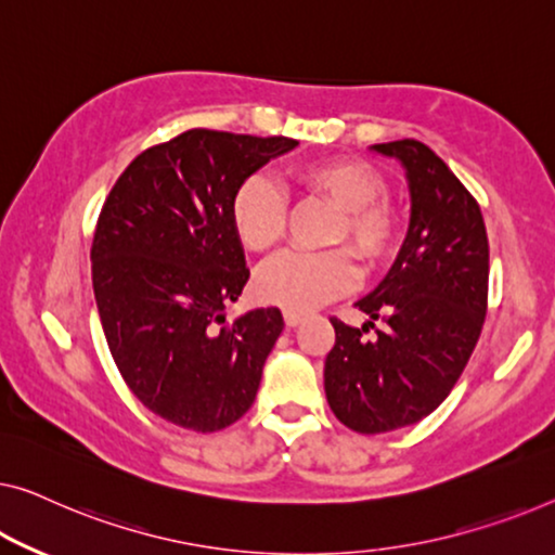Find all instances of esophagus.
<instances>
[{"label":"esophagus","instance_id":"1","mask_svg":"<svg viewBox=\"0 0 555 555\" xmlns=\"http://www.w3.org/2000/svg\"><path fill=\"white\" fill-rule=\"evenodd\" d=\"M284 321H286V326H288V328H294V326H299L301 321H304V313H301V311H292V309H286V311H284Z\"/></svg>","mask_w":555,"mask_h":555}]
</instances>
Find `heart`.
<instances>
[{"label":"heart","mask_w":555,"mask_h":555,"mask_svg":"<svg viewBox=\"0 0 555 555\" xmlns=\"http://www.w3.org/2000/svg\"><path fill=\"white\" fill-rule=\"evenodd\" d=\"M292 181L304 196L336 209L326 244H349L363 269L376 271L393 259L401 246L399 211L384 196L386 181L363 162L331 159L292 169ZM286 202L263 177H249L231 196V229L242 246L256 254L276 249L286 234ZM357 279L351 254H284L256 274V294L263 301L306 311L351 288Z\"/></svg>","instance_id":"1"}]
</instances>
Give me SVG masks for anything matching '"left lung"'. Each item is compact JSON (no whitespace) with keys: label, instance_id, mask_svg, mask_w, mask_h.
I'll return each mask as SVG.
<instances>
[{"label":"left lung","instance_id":"1","mask_svg":"<svg viewBox=\"0 0 555 555\" xmlns=\"http://www.w3.org/2000/svg\"><path fill=\"white\" fill-rule=\"evenodd\" d=\"M374 152L406 169L411 221L391 271L357 301L366 324L331 319L326 401L357 434L396 431L441 406L476 349L489 304V236L476 198L416 139ZM369 325L374 343L362 338Z\"/></svg>","mask_w":555,"mask_h":555}]
</instances>
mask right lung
<instances>
[{
  "label": "right lung",
  "mask_w": 555,
  "mask_h": 555,
  "mask_svg": "<svg viewBox=\"0 0 555 555\" xmlns=\"http://www.w3.org/2000/svg\"><path fill=\"white\" fill-rule=\"evenodd\" d=\"M296 144L189 129L139 154L106 196L92 242L99 319L131 393L169 424L211 434L251 409L284 317L254 309L227 324L249 281L231 196Z\"/></svg>",
  "instance_id": "add662e5"
}]
</instances>
